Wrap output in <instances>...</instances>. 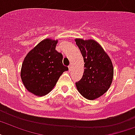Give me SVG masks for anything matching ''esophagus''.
Returning a JSON list of instances; mask_svg holds the SVG:
<instances>
[{
  "instance_id": "obj_1",
  "label": "esophagus",
  "mask_w": 135,
  "mask_h": 135,
  "mask_svg": "<svg viewBox=\"0 0 135 135\" xmlns=\"http://www.w3.org/2000/svg\"><path fill=\"white\" fill-rule=\"evenodd\" d=\"M68 68H69V71H71V69H72V65H69Z\"/></svg>"
}]
</instances>
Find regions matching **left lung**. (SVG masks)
Returning a JSON list of instances; mask_svg holds the SVG:
<instances>
[{
	"label": "left lung",
	"mask_w": 135,
	"mask_h": 135,
	"mask_svg": "<svg viewBox=\"0 0 135 135\" xmlns=\"http://www.w3.org/2000/svg\"><path fill=\"white\" fill-rule=\"evenodd\" d=\"M84 60V72L76 82L78 91L89 100L95 99L107 92L113 78V66L108 54L94 40L76 39Z\"/></svg>",
	"instance_id": "1"
}]
</instances>
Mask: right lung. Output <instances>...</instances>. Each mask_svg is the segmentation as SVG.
I'll return each mask as SVG.
<instances>
[{"label":"right lung","mask_w":135,"mask_h":135,"mask_svg":"<svg viewBox=\"0 0 135 135\" xmlns=\"http://www.w3.org/2000/svg\"><path fill=\"white\" fill-rule=\"evenodd\" d=\"M57 41L45 39L32 49L23 61L21 76L29 92L38 96L47 94L63 72V55L56 50Z\"/></svg>","instance_id":"obj_1"}]
</instances>
